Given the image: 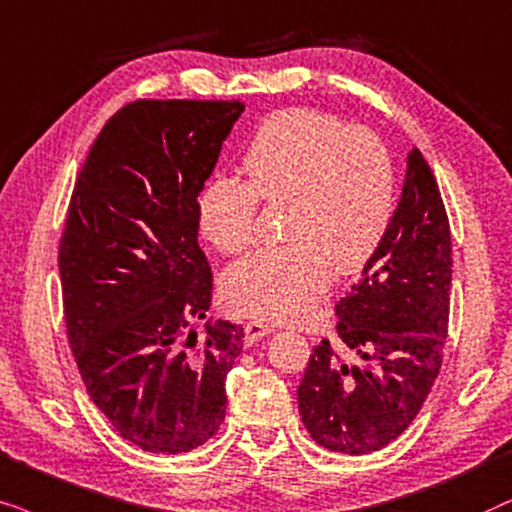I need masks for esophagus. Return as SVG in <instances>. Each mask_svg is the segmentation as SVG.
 Returning a JSON list of instances; mask_svg holds the SVG:
<instances>
[{"mask_svg": "<svg viewBox=\"0 0 512 512\" xmlns=\"http://www.w3.org/2000/svg\"><path fill=\"white\" fill-rule=\"evenodd\" d=\"M243 332H245V344L252 346L255 342H260L262 337H267L274 332V327L271 325H264L260 320H250V323L243 325Z\"/></svg>", "mask_w": 512, "mask_h": 512, "instance_id": "34e87169", "label": "esophagus"}]
</instances>
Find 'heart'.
Segmentation results:
<instances>
[{
	"mask_svg": "<svg viewBox=\"0 0 512 512\" xmlns=\"http://www.w3.org/2000/svg\"><path fill=\"white\" fill-rule=\"evenodd\" d=\"M250 182L215 175L201 189L196 220L206 241L236 255L255 241L260 199L290 203L281 248L257 250L231 264L222 299L238 316L297 323L337 274L372 260L391 227L395 170L372 131L316 109L269 117L243 156Z\"/></svg>",
	"mask_w": 512,
	"mask_h": 512,
	"instance_id": "heart-1",
	"label": "heart"
}]
</instances>
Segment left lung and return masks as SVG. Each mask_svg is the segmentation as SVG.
I'll list each match as a JSON object with an SVG mask.
<instances>
[{
	"label": "left lung",
	"instance_id": "1",
	"mask_svg": "<svg viewBox=\"0 0 512 512\" xmlns=\"http://www.w3.org/2000/svg\"><path fill=\"white\" fill-rule=\"evenodd\" d=\"M449 285L447 210L414 147L384 243L335 306L339 342L363 363H344L323 339L297 388L299 414L320 447L370 454L412 424L442 365Z\"/></svg>",
	"mask_w": 512,
	"mask_h": 512
}]
</instances>
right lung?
<instances>
[{
	"mask_svg": "<svg viewBox=\"0 0 512 512\" xmlns=\"http://www.w3.org/2000/svg\"><path fill=\"white\" fill-rule=\"evenodd\" d=\"M241 100H135L79 170L60 238L63 311L95 407L145 452L213 438L243 327L206 323L213 292L196 203Z\"/></svg>",
	"mask_w": 512,
	"mask_h": 512,
	"instance_id": "add662e5",
	"label": "right lung"
}]
</instances>
